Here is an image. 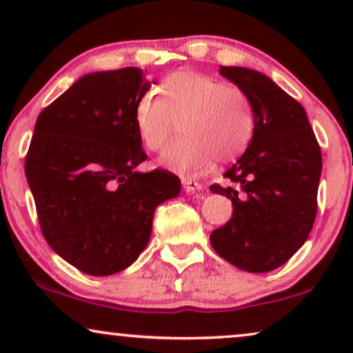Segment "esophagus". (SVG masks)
Returning <instances> with one entry per match:
<instances>
[{
	"instance_id": "obj_1",
	"label": "esophagus",
	"mask_w": 353,
	"mask_h": 353,
	"mask_svg": "<svg viewBox=\"0 0 353 353\" xmlns=\"http://www.w3.org/2000/svg\"><path fill=\"white\" fill-rule=\"evenodd\" d=\"M183 188H185L186 192H196V191H202V185L196 180H183Z\"/></svg>"
}]
</instances>
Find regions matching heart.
Instances as JSON below:
<instances>
[{
	"mask_svg": "<svg viewBox=\"0 0 353 353\" xmlns=\"http://www.w3.org/2000/svg\"><path fill=\"white\" fill-rule=\"evenodd\" d=\"M161 96L148 93L134 105L137 132L149 151H161L181 120V139L162 152V167L183 176L209 172L215 161L228 163L249 146L255 112L238 86L194 70L173 72Z\"/></svg>",
	"mask_w": 353,
	"mask_h": 353,
	"instance_id": "1",
	"label": "heart"
}]
</instances>
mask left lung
Returning a JSON list of instances; mask_svg holds the SVG:
<instances>
[{
    "mask_svg": "<svg viewBox=\"0 0 353 353\" xmlns=\"http://www.w3.org/2000/svg\"><path fill=\"white\" fill-rule=\"evenodd\" d=\"M245 91L255 128L245 152L225 172L230 186L210 191L233 204L228 223L212 231L215 252L244 272L267 273L305 243L316 216L321 151L305 109L272 79L245 67H220Z\"/></svg>",
    "mask_w": 353,
    "mask_h": 353,
    "instance_id": "1",
    "label": "left lung"
}]
</instances>
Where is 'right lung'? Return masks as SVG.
Segmentation results:
<instances>
[{"label": "right lung", "instance_id": "right-lung-1", "mask_svg": "<svg viewBox=\"0 0 353 353\" xmlns=\"http://www.w3.org/2000/svg\"><path fill=\"white\" fill-rule=\"evenodd\" d=\"M138 67L86 74L38 115L26 175L46 243L91 276L130 267L149 243L156 207L180 194L146 161L134 105L151 85Z\"/></svg>", "mask_w": 353, "mask_h": 353}]
</instances>
